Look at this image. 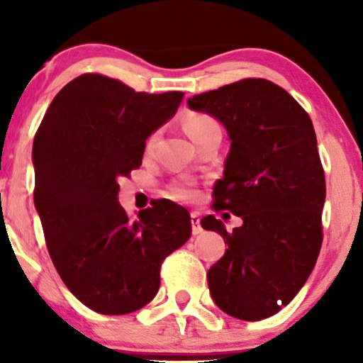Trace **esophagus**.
<instances>
[{
	"label": "esophagus",
	"mask_w": 363,
	"mask_h": 363,
	"mask_svg": "<svg viewBox=\"0 0 363 363\" xmlns=\"http://www.w3.org/2000/svg\"><path fill=\"white\" fill-rule=\"evenodd\" d=\"M191 231L195 236L201 235L203 233V228L200 226V213H196V211L191 213Z\"/></svg>",
	"instance_id": "34e87169"
}]
</instances>
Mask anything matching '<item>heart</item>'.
Instances as JSON below:
<instances>
[{
  "label": "heart",
  "instance_id": "obj_1",
  "mask_svg": "<svg viewBox=\"0 0 363 363\" xmlns=\"http://www.w3.org/2000/svg\"><path fill=\"white\" fill-rule=\"evenodd\" d=\"M185 130L193 142H198L200 138L211 135V133H221L218 122L213 117L206 116V113H188L185 118ZM153 145H155V135L148 138L147 147H145L147 152H152ZM175 193L178 198H185V200L186 198L193 196V190L186 185L177 186Z\"/></svg>",
  "mask_w": 363,
  "mask_h": 363
}]
</instances>
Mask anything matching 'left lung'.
Here are the masks:
<instances>
[{
  "label": "left lung",
  "mask_w": 363,
  "mask_h": 363,
  "mask_svg": "<svg viewBox=\"0 0 363 363\" xmlns=\"http://www.w3.org/2000/svg\"><path fill=\"white\" fill-rule=\"evenodd\" d=\"M186 102L226 128L231 145L213 188L215 210L242 220L233 231L213 215L201 220L228 245L206 274L210 294L228 315L266 319L294 299L320 251L325 180L314 125L266 79L228 84Z\"/></svg>",
  "instance_id": "8db88e82"
}]
</instances>
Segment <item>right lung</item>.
<instances>
[{
    "label": "right lung",
    "mask_w": 363,
    "mask_h": 363,
    "mask_svg": "<svg viewBox=\"0 0 363 363\" xmlns=\"http://www.w3.org/2000/svg\"><path fill=\"white\" fill-rule=\"evenodd\" d=\"M183 96L84 74L52 99L34 137V206L49 256L67 289L99 314L147 306L163 259L190 240V213L177 203L158 200L135 220L118 203V178L142 165L147 138Z\"/></svg>",
    "instance_id": "add662e5"
}]
</instances>
